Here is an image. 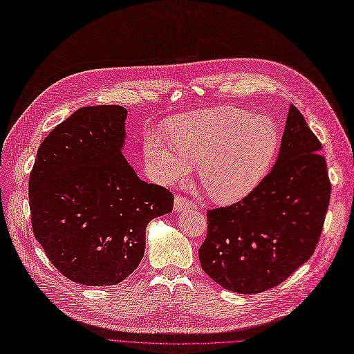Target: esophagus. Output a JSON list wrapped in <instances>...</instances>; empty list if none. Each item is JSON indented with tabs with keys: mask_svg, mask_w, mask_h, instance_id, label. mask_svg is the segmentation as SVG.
Segmentation results:
<instances>
[{
	"mask_svg": "<svg viewBox=\"0 0 354 354\" xmlns=\"http://www.w3.org/2000/svg\"><path fill=\"white\" fill-rule=\"evenodd\" d=\"M195 207V203L182 197V195H176L175 197V212H182L185 210V208H194Z\"/></svg>",
	"mask_w": 354,
	"mask_h": 354,
	"instance_id": "34e87169",
	"label": "esophagus"
}]
</instances>
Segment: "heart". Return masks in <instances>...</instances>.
<instances>
[{
    "label": "heart",
    "mask_w": 354,
    "mask_h": 354,
    "mask_svg": "<svg viewBox=\"0 0 354 354\" xmlns=\"http://www.w3.org/2000/svg\"><path fill=\"white\" fill-rule=\"evenodd\" d=\"M166 137L147 133L142 149L149 169L162 184L184 180L198 163V179L213 200L232 204L251 194L270 170L280 147L270 118L234 106L179 115Z\"/></svg>",
    "instance_id": "obj_1"
}]
</instances>
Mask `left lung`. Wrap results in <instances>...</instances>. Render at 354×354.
Returning a JSON list of instances; mask_svg holds the SVG:
<instances>
[{"instance_id": "obj_1", "label": "left lung", "mask_w": 354, "mask_h": 354, "mask_svg": "<svg viewBox=\"0 0 354 354\" xmlns=\"http://www.w3.org/2000/svg\"><path fill=\"white\" fill-rule=\"evenodd\" d=\"M321 149L292 104L271 172L241 201L207 210L198 255L216 283L243 295L264 292L315 252L331 195Z\"/></svg>"}]
</instances>
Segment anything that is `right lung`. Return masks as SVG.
<instances>
[{"label": "right lung", "mask_w": 354, "mask_h": 354, "mask_svg": "<svg viewBox=\"0 0 354 354\" xmlns=\"http://www.w3.org/2000/svg\"><path fill=\"white\" fill-rule=\"evenodd\" d=\"M127 109L75 111L37 149L29 176L32 229L64 277L84 286L125 280L144 255L146 226L174 194L141 180L124 146Z\"/></svg>", "instance_id": "add662e5"}]
</instances>
